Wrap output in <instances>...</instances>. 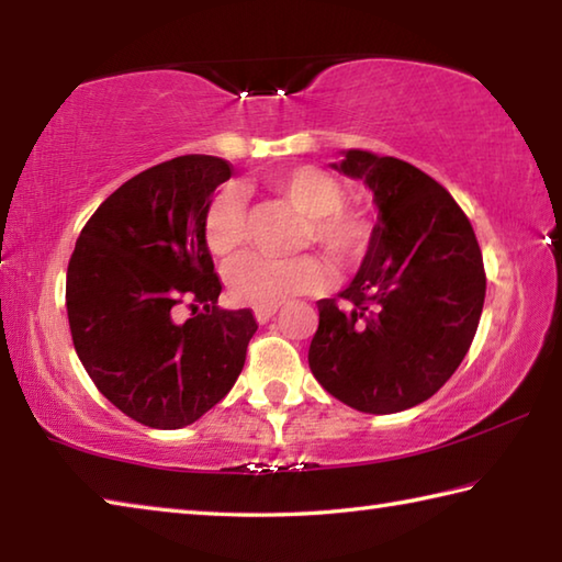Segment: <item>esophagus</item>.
Returning <instances> with one entry per match:
<instances>
[{"mask_svg": "<svg viewBox=\"0 0 562 562\" xmlns=\"http://www.w3.org/2000/svg\"><path fill=\"white\" fill-rule=\"evenodd\" d=\"M280 307H258L255 310V319L260 322V325H265V322H270L274 315H278Z\"/></svg>", "mask_w": 562, "mask_h": 562, "instance_id": "1", "label": "esophagus"}]
</instances>
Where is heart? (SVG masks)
<instances>
[{
    "instance_id": "heart-1",
    "label": "heart",
    "mask_w": 562,
    "mask_h": 562,
    "mask_svg": "<svg viewBox=\"0 0 562 562\" xmlns=\"http://www.w3.org/2000/svg\"><path fill=\"white\" fill-rule=\"evenodd\" d=\"M270 188L307 215L304 243H315L335 265L359 260L372 243V221L347 207V190L317 166H294L274 173ZM205 245L215 258H231L247 237L245 198L235 186L217 190L205 211ZM327 270L312 255L290 260H270L262 255H243L227 265L225 284L231 297L247 307H278L297 294L325 288Z\"/></svg>"
}]
</instances>
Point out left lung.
<instances>
[{
    "label": "left lung",
    "mask_w": 562,
    "mask_h": 562,
    "mask_svg": "<svg viewBox=\"0 0 562 562\" xmlns=\"http://www.w3.org/2000/svg\"><path fill=\"white\" fill-rule=\"evenodd\" d=\"M339 173L374 193L379 221L359 272L319 300L310 369L357 412L396 414L449 382L479 329L486 272L449 190L392 156L347 150Z\"/></svg>",
    "instance_id": "left-lung-1"
}]
</instances>
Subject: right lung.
Segmentation results:
<instances>
[{
  "mask_svg": "<svg viewBox=\"0 0 562 562\" xmlns=\"http://www.w3.org/2000/svg\"><path fill=\"white\" fill-rule=\"evenodd\" d=\"M231 176L215 156L133 176L83 225L66 270L76 355L99 392L150 429H183L221 402L258 329L250 310L217 307L223 284L203 235ZM178 303L194 310L183 326L172 319Z\"/></svg>",
  "mask_w": 562,
  "mask_h": 562,
  "instance_id": "right-lung-1",
  "label": "right lung"
}]
</instances>
